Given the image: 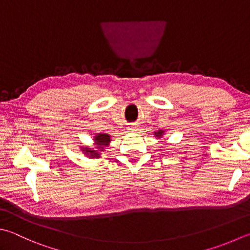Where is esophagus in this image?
<instances>
[{"instance_id":"esophagus-1","label":"esophagus","mask_w":250,"mask_h":250,"mask_svg":"<svg viewBox=\"0 0 250 250\" xmlns=\"http://www.w3.org/2000/svg\"><path fill=\"white\" fill-rule=\"evenodd\" d=\"M137 129H138L137 124H134L133 126H130V128H129V130H133V131H136Z\"/></svg>"}]
</instances>
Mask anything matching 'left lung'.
<instances>
[{
    "label": "left lung",
    "instance_id": "8db88e82",
    "mask_svg": "<svg viewBox=\"0 0 250 250\" xmlns=\"http://www.w3.org/2000/svg\"><path fill=\"white\" fill-rule=\"evenodd\" d=\"M163 134H164V131H163V130L154 131V136H155V137H158V138H161L162 136H163Z\"/></svg>",
    "mask_w": 250,
    "mask_h": 250
}]
</instances>
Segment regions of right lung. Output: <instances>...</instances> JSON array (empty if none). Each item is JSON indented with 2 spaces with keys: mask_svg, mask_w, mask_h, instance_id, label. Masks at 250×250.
Listing matches in <instances>:
<instances>
[{
  "mask_svg": "<svg viewBox=\"0 0 250 250\" xmlns=\"http://www.w3.org/2000/svg\"><path fill=\"white\" fill-rule=\"evenodd\" d=\"M95 145H96V149L93 150L91 148H82L84 154H87L89 158H99L100 157V151H103L104 150V147H107L111 141V136L107 134H98L95 136Z\"/></svg>",
  "mask_w": 250,
  "mask_h": 250,
  "instance_id": "1",
  "label": "right lung"
}]
</instances>
